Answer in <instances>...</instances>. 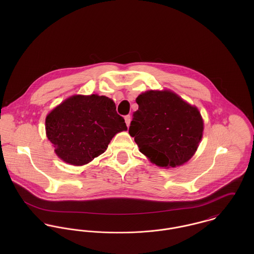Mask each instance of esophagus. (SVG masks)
I'll list each match as a JSON object with an SVG mask.
<instances>
[{
    "label": "esophagus",
    "instance_id": "34e87169",
    "mask_svg": "<svg viewBox=\"0 0 254 254\" xmlns=\"http://www.w3.org/2000/svg\"><path fill=\"white\" fill-rule=\"evenodd\" d=\"M125 122H126L127 126L130 125V123H131V116L130 115H126L125 116Z\"/></svg>",
    "mask_w": 254,
    "mask_h": 254
}]
</instances>
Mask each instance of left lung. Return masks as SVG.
<instances>
[{
  "label": "left lung",
  "mask_w": 254,
  "mask_h": 254,
  "mask_svg": "<svg viewBox=\"0 0 254 254\" xmlns=\"http://www.w3.org/2000/svg\"><path fill=\"white\" fill-rule=\"evenodd\" d=\"M136 102L139 109L133 113L129 134L140 151L159 167L187 162L202 138L198 109L168 90L142 93Z\"/></svg>",
  "instance_id": "obj_1"
}]
</instances>
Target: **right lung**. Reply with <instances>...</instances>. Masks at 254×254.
<instances>
[{
	"label": "right lung",
	"instance_id": "add662e5",
	"mask_svg": "<svg viewBox=\"0 0 254 254\" xmlns=\"http://www.w3.org/2000/svg\"><path fill=\"white\" fill-rule=\"evenodd\" d=\"M126 130L124 118L106 96L75 95L46 117V134L57 155L76 166L104 153L111 139Z\"/></svg>",
	"mask_w": 254,
	"mask_h": 254
}]
</instances>
